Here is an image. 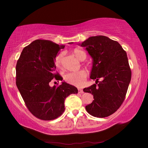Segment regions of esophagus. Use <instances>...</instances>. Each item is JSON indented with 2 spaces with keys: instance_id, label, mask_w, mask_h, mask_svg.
I'll return each mask as SVG.
<instances>
[{
  "instance_id": "obj_1",
  "label": "esophagus",
  "mask_w": 148,
  "mask_h": 148,
  "mask_svg": "<svg viewBox=\"0 0 148 148\" xmlns=\"http://www.w3.org/2000/svg\"><path fill=\"white\" fill-rule=\"evenodd\" d=\"M78 93H84V92H83V90H81V89H78Z\"/></svg>"
}]
</instances>
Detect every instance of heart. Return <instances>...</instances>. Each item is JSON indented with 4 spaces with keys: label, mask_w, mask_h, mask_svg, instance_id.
Masks as SVG:
<instances>
[{
    "label": "heart",
    "mask_w": 148,
    "mask_h": 148,
    "mask_svg": "<svg viewBox=\"0 0 148 148\" xmlns=\"http://www.w3.org/2000/svg\"><path fill=\"white\" fill-rule=\"evenodd\" d=\"M73 54L79 60H84L86 58V53L80 49H74L72 51ZM63 61H64V55L62 53L56 56L55 58V65L58 68L60 69L63 66ZM87 76L86 72L84 71H79L75 72H69L65 75L64 79L65 81L73 86L77 87H81L84 85Z\"/></svg>",
    "instance_id": "obj_1"
}]
</instances>
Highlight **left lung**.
I'll return each mask as SVG.
<instances>
[{
  "instance_id": "1",
  "label": "left lung",
  "mask_w": 148,
  "mask_h": 148,
  "mask_svg": "<svg viewBox=\"0 0 148 148\" xmlns=\"http://www.w3.org/2000/svg\"><path fill=\"white\" fill-rule=\"evenodd\" d=\"M79 45L93 59L90 78L96 80V84L83 89L94 99L86 110L95 117H108L121 106L130 82L127 53L117 41L103 36L90 37Z\"/></svg>"
}]
</instances>
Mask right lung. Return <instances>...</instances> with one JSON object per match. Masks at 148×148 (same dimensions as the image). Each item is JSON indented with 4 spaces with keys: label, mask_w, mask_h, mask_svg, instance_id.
Listing matches in <instances>:
<instances>
[{
    "label": "right lung",
    "mask_w": 148,
    "mask_h": 148,
    "mask_svg": "<svg viewBox=\"0 0 148 148\" xmlns=\"http://www.w3.org/2000/svg\"><path fill=\"white\" fill-rule=\"evenodd\" d=\"M64 47L51 40H36L23 48L16 66V83L27 108L42 120L61 116L65 110V99L78 93L77 88L65 82L58 86H49L53 80L62 81L56 72L55 62Z\"/></svg>",
    "instance_id": "add662e5"
}]
</instances>
